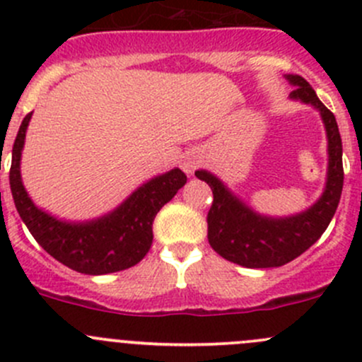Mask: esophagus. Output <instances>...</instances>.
<instances>
[{
  "instance_id": "obj_1",
  "label": "esophagus",
  "mask_w": 362,
  "mask_h": 362,
  "mask_svg": "<svg viewBox=\"0 0 362 362\" xmlns=\"http://www.w3.org/2000/svg\"><path fill=\"white\" fill-rule=\"evenodd\" d=\"M198 164H199L198 156L187 154V156H184V159H182V170H184L185 173L191 175V173H194V170L198 168Z\"/></svg>"
}]
</instances>
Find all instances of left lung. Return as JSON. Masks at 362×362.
<instances>
[{"label": "left lung", "mask_w": 362, "mask_h": 362, "mask_svg": "<svg viewBox=\"0 0 362 362\" xmlns=\"http://www.w3.org/2000/svg\"><path fill=\"white\" fill-rule=\"evenodd\" d=\"M287 80L296 86L291 98L319 108L326 124L329 171L322 198L294 217H261L236 199L214 175L203 170L196 171V177L206 182L214 192V202L206 215L208 242L211 249L228 261L245 268H276L308 250L329 226L341 196V138L337 119L303 76L287 75Z\"/></svg>", "instance_id": "left-lung-1"}]
</instances>
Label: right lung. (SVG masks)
<instances>
[{"label": "right lung", "mask_w": 362, "mask_h": 362, "mask_svg": "<svg viewBox=\"0 0 362 362\" xmlns=\"http://www.w3.org/2000/svg\"><path fill=\"white\" fill-rule=\"evenodd\" d=\"M31 113L24 117L12 151L10 189L29 233L54 259L86 275H105L138 264L152 245V222L187 177L182 170L168 171L134 191L115 211L93 222L69 224L38 210L21 182V152Z\"/></svg>", "instance_id": "add662e5"}]
</instances>
